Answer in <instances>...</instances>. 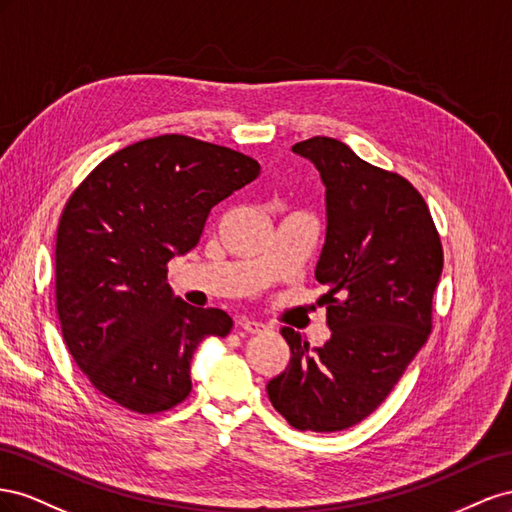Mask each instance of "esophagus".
I'll return each instance as SVG.
<instances>
[{
  "mask_svg": "<svg viewBox=\"0 0 512 512\" xmlns=\"http://www.w3.org/2000/svg\"><path fill=\"white\" fill-rule=\"evenodd\" d=\"M238 326H240L244 332H248V334H259V332L266 330V324H261V321L251 319V317H242V319L238 321Z\"/></svg>",
  "mask_w": 512,
  "mask_h": 512,
  "instance_id": "1",
  "label": "esophagus"
}]
</instances>
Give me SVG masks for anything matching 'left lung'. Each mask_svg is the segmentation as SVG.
Segmentation results:
<instances>
[{"label": "left lung", "mask_w": 512, "mask_h": 512, "mask_svg": "<svg viewBox=\"0 0 512 512\" xmlns=\"http://www.w3.org/2000/svg\"><path fill=\"white\" fill-rule=\"evenodd\" d=\"M291 152L311 160L326 186L315 279L328 287L321 302L332 334L309 349L283 328L291 358L266 390L294 429L343 431L382 405L425 345L444 253L425 199L401 175L330 137Z\"/></svg>", "instance_id": "1"}]
</instances>
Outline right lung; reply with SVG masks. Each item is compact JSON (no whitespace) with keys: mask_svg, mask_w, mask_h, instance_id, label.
Instances as JSON below:
<instances>
[{"mask_svg":"<svg viewBox=\"0 0 512 512\" xmlns=\"http://www.w3.org/2000/svg\"><path fill=\"white\" fill-rule=\"evenodd\" d=\"M259 175V163L184 135L111 154L68 199L55 244L64 343L96 390L130 412L171 410L191 394L206 337H227L221 309L173 294L167 261L197 246L210 210Z\"/></svg>","mask_w":512,"mask_h":512,"instance_id":"right-lung-1","label":"right lung"}]
</instances>
